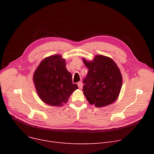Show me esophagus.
I'll return each mask as SVG.
<instances>
[{"mask_svg":"<svg viewBox=\"0 0 154 154\" xmlns=\"http://www.w3.org/2000/svg\"><path fill=\"white\" fill-rule=\"evenodd\" d=\"M77 85H78V87H79V88H80V89H81V88H82V83L81 82H78V84H77Z\"/></svg>","mask_w":154,"mask_h":154,"instance_id":"esophagus-1","label":"esophagus"}]
</instances>
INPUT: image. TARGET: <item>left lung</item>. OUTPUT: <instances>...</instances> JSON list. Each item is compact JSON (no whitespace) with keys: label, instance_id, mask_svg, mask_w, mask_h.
Wrapping results in <instances>:
<instances>
[{"label":"left lung","instance_id":"obj_1","mask_svg":"<svg viewBox=\"0 0 154 154\" xmlns=\"http://www.w3.org/2000/svg\"><path fill=\"white\" fill-rule=\"evenodd\" d=\"M82 59L88 69L82 89L88 103L97 107L114 103L122 85V76L116 62L102 55H95L92 61Z\"/></svg>","mask_w":154,"mask_h":154}]
</instances>
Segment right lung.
Instances as JSON below:
<instances>
[{"mask_svg": "<svg viewBox=\"0 0 154 154\" xmlns=\"http://www.w3.org/2000/svg\"><path fill=\"white\" fill-rule=\"evenodd\" d=\"M33 81L39 98L51 106H62L79 88L72 83L66 59L59 54L47 57L40 62L34 73Z\"/></svg>", "mask_w": 154, "mask_h": 154, "instance_id": "add662e5", "label": "right lung"}]
</instances>
